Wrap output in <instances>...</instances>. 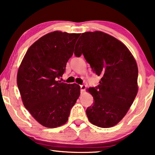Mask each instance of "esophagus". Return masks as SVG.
Here are the masks:
<instances>
[{"instance_id": "obj_1", "label": "esophagus", "mask_w": 155, "mask_h": 155, "mask_svg": "<svg viewBox=\"0 0 155 155\" xmlns=\"http://www.w3.org/2000/svg\"><path fill=\"white\" fill-rule=\"evenodd\" d=\"M86 85H84V84H82V85H80V90H81V92H84V90H85L86 89Z\"/></svg>"}]
</instances>
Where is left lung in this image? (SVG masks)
<instances>
[{
	"mask_svg": "<svg viewBox=\"0 0 155 155\" xmlns=\"http://www.w3.org/2000/svg\"><path fill=\"white\" fill-rule=\"evenodd\" d=\"M75 56L82 54L92 71L101 76L90 87L93 105L86 110L90 121L100 128L115 126L126 116L137 93L138 69L128 48L116 38L96 31L82 33Z\"/></svg>",
	"mask_w": 155,
	"mask_h": 155,
	"instance_id": "obj_1",
	"label": "left lung"
}]
</instances>
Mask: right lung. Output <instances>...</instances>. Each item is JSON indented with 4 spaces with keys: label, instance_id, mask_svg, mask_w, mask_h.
I'll return each mask as SVG.
<instances>
[{
    "label": "right lung",
    "instance_id": "add662e5",
    "mask_svg": "<svg viewBox=\"0 0 155 155\" xmlns=\"http://www.w3.org/2000/svg\"><path fill=\"white\" fill-rule=\"evenodd\" d=\"M80 34L55 31L35 41L19 68L17 83L25 107L42 126L65 124L80 94L78 84L58 80L73 56Z\"/></svg>",
    "mask_w": 155,
    "mask_h": 155
}]
</instances>
